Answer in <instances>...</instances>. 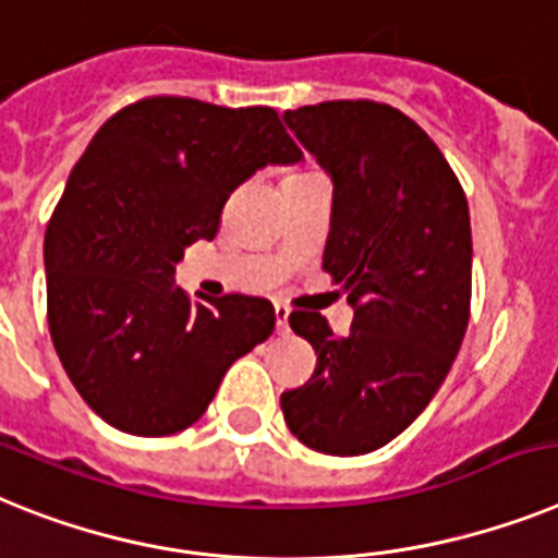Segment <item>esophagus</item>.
Listing matches in <instances>:
<instances>
[{
	"instance_id": "1",
	"label": "esophagus",
	"mask_w": 558,
	"mask_h": 558,
	"mask_svg": "<svg viewBox=\"0 0 558 558\" xmlns=\"http://www.w3.org/2000/svg\"><path fill=\"white\" fill-rule=\"evenodd\" d=\"M275 326L278 331H289V306L283 303H275Z\"/></svg>"
}]
</instances>
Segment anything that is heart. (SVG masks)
Returning a JSON list of instances; mask_svg holds the SVG:
<instances>
[{
    "label": "heart",
    "mask_w": 558,
    "mask_h": 558,
    "mask_svg": "<svg viewBox=\"0 0 558 558\" xmlns=\"http://www.w3.org/2000/svg\"><path fill=\"white\" fill-rule=\"evenodd\" d=\"M298 175H308V172H292V175H289V178H298Z\"/></svg>",
    "instance_id": "b5f03b06"
}]
</instances>
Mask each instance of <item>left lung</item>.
Returning a JSON list of instances; mask_svg holds the SVG:
<instances>
[{"mask_svg":"<svg viewBox=\"0 0 558 558\" xmlns=\"http://www.w3.org/2000/svg\"><path fill=\"white\" fill-rule=\"evenodd\" d=\"M335 181L323 269L354 306L345 337L320 312L289 326L315 374L280 395L303 446L357 457L402 434L437 395L471 317V218L460 178L414 119L380 101L283 112Z\"/></svg>","mask_w":558,"mask_h":558,"instance_id":"obj_1","label":"left lung"}]
</instances>
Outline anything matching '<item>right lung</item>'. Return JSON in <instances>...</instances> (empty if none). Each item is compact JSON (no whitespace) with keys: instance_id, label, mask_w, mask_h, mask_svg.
<instances>
[{"instance_id":"1","label":"right lung","mask_w":558,"mask_h":558,"mask_svg":"<svg viewBox=\"0 0 558 558\" xmlns=\"http://www.w3.org/2000/svg\"><path fill=\"white\" fill-rule=\"evenodd\" d=\"M301 158L278 110L149 96L101 124L45 235L48 326L82 400L135 437L184 430L227 368L275 329L266 298L190 301L172 287L190 243L266 163Z\"/></svg>"}]
</instances>
